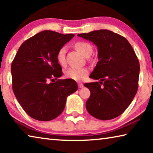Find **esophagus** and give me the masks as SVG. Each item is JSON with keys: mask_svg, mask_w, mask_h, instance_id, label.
<instances>
[{"mask_svg": "<svg viewBox=\"0 0 153 153\" xmlns=\"http://www.w3.org/2000/svg\"><path fill=\"white\" fill-rule=\"evenodd\" d=\"M78 87L79 88H82L84 87V84H82V83H79V84H78Z\"/></svg>", "mask_w": 153, "mask_h": 153, "instance_id": "obj_1", "label": "esophagus"}]
</instances>
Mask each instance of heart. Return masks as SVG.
<instances>
[{
  "mask_svg": "<svg viewBox=\"0 0 153 153\" xmlns=\"http://www.w3.org/2000/svg\"><path fill=\"white\" fill-rule=\"evenodd\" d=\"M75 47L83 55L86 56V57L91 55L93 51L92 45L90 43L86 42H77L75 45ZM66 46H63V47H61L59 49L57 52V54H56V60H57L58 63L61 65H64L66 63ZM88 69L87 68H85V67H83V68L71 67V68H69L66 70L65 76L67 78L79 82L86 79L88 74Z\"/></svg>",
  "mask_w": 153,
  "mask_h": 153,
  "instance_id": "1",
  "label": "heart"
}]
</instances>
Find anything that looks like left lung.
I'll return each mask as SVG.
<instances>
[{
    "instance_id": "1",
    "label": "left lung",
    "mask_w": 153,
    "mask_h": 153,
    "mask_svg": "<svg viewBox=\"0 0 153 153\" xmlns=\"http://www.w3.org/2000/svg\"><path fill=\"white\" fill-rule=\"evenodd\" d=\"M77 36L97 46L98 61L90 76L100 82L87 83L90 91L86 107L100 120L120 116L132 101L138 90L140 64L132 46L123 36L99 30Z\"/></svg>"
}]
</instances>
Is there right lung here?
Instances as JSON below:
<instances>
[{
  "instance_id": "right-lung-1",
  "label": "right lung",
  "mask_w": 153,
  "mask_h": 153,
  "mask_svg": "<svg viewBox=\"0 0 153 153\" xmlns=\"http://www.w3.org/2000/svg\"><path fill=\"white\" fill-rule=\"evenodd\" d=\"M51 30L36 33L25 40L11 64L13 90L18 102L31 117L50 121L64 110L67 97L77 90L73 79L49 80L60 77L58 51L74 38Z\"/></svg>"
}]
</instances>
